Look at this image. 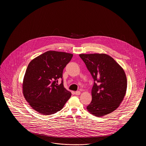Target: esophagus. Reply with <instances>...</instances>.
<instances>
[{"label":"esophagus","instance_id":"obj_1","mask_svg":"<svg viewBox=\"0 0 146 146\" xmlns=\"http://www.w3.org/2000/svg\"><path fill=\"white\" fill-rule=\"evenodd\" d=\"M75 94L76 95H79L80 94V91H76L75 92Z\"/></svg>","mask_w":146,"mask_h":146}]
</instances>
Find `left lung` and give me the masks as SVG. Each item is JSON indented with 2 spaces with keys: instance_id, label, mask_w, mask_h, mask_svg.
<instances>
[{
  "instance_id": "left-lung-1",
  "label": "left lung",
  "mask_w": 146,
  "mask_h": 146,
  "mask_svg": "<svg viewBox=\"0 0 146 146\" xmlns=\"http://www.w3.org/2000/svg\"><path fill=\"white\" fill-rule=\"evenodd\" d=\"M95 81L92 101L88 111L98 117L111 113L119 107L125 96L127 79L123 68L105 54H80Z\"/></svg>"
}]
</instances>
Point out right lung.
Masks as SVG:
<instances>
[{"label": "right lung", "instance_id": "obj_1", "mask_svg": "<svg viewBox=\"0 0 146 146\" xmlns=\"http://www.w3.org/2000/svg\"><path fill=\"white\" fill-rule=\"evenodd\" d=\"M73 54L48 51L37 56L28 64L23 78L22 91L25 98L34 110L44 115L61 110L71 96V92L59 85L63 70Z\"/></svg>", "mask_w": 146, "mask_h": 146}]
</instances>
